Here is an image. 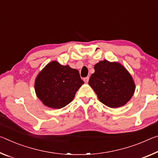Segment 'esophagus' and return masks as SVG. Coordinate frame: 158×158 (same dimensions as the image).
Instances as JSON below:
<instances>
[{
    "mask_svg": "<svg viewBox=\"0 0 158 158\" xmlns=\"http://www.w3.org/2000/svg\"><path fill=\"white\" fill-rule=\"evenodd\" d=\"M89 80V77H85V78H84V82H86V83H88Z\"/></svg>",
    "mask_w": 158,
    "mask_h": 158,
    "instance_id": "1",
    "label": "esophagus"
}]
</instances>
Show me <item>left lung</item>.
Segmentation results:
<instances>
[{
    "label": "left lung",
    "instance_id": "1",
    "mask_svg": "<svg viewBox=\"0 0 158 158\" xmlns=\"http://www.w3.org/2000/svg\"><path fill=\"white\" fill-rule=\"evenodd\" d=\"M94 69L89 84L102 103L115 108L124 106L131 99L135 84L123 66L104 60L95 64Z\"/></svg>",
    "mask_w": 158,
    "mask_h": 158
}]
</instances>
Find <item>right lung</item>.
<instances>
[{
	"instance_id": "1",
	"label": "right lung",
	"mask_w": 158,
	"mask_h": 158,
	"mask_svg": "<svg viewBox=\"0 0 158 158\" xmlns=\"http://www.w3.org/2000/svg\"><path fill=\"white\" fill-rule=\"evenodd\" d=\"M83 84L78 70L52 61L37 76L35 91L45 106L59 109L74 99L75 94Z\"/></svg>"
}]
</instances>
